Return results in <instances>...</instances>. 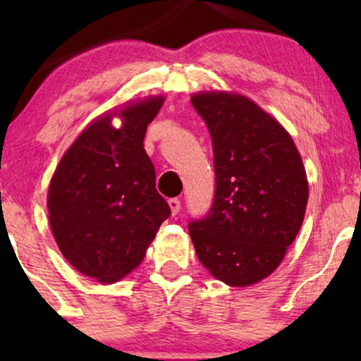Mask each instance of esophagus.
I'll return each instance as SVG.
<instances>
[{
  "instance_id": "1",
  "label": "esophagus",
  "mask_w": 361,
  "mask_h": 361,
  "mask_svg": "<svg viewBox=\"0 0 361 361\" xmlns=\"http://www.w3.org/2000/svg\"><path fill=\"white\" fill-rule=\"evenodd\" d=\"M169 207H171V210H172V215H176L177 212L180 210V200L179 199H169Z\"/></svg>"
}]
</instances>
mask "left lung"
Segmentation results:
<instances>
[{
    "label": "left lung",
    "mask_w": 361,
    "mask_h": 361,
    "mask_svg": "<svg viewBox=\"0 0 361 361\" xmlns=\"http://www.w3.org/2000/svg\"><path fill=\"white\" fill-rule=\"evenodd\" d=\"M212 137L215 192L189 221L197 258L221 283L245 288L278 268L307 205L304 164L289 133L248 98L197 93Z\"/></svg>",
    "instance_id": "left-lung-1"
}]
</instances>
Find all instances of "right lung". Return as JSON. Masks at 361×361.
Listing matches in <instances>:
<instances>
[{"instance_id": "add662e5", "label": "right lung", "mask_w": 361, "mask_h": 361, "mask_svg": "<svg viewBox=\"0 0 361 361\" xmlns=\"http://www.w3.org/2000/svg\"><path fill=\"white\" fill-rule=\"evenodd\" d=\"M164 98L154 97L93 121L59 162L49 187V221L59 250L82 274L116 283L146 256L171 209L156 190L145 151L146 128Z\"/></svg>"}]
</instances>
